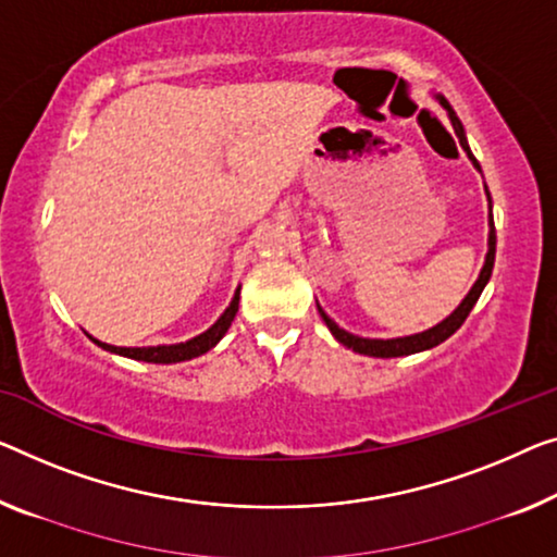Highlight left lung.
<instances>
[{
	"label": "left lung",
	"instance_id": "1",
	"mask_svg": "<svg viewBox=\"0 0 557 557\" xmlns=\"http://www.w3.org/2000/svg\"><path fill=\"white\" fill-rule=\"evenodd\" d=\"M440 104L445 107L447 114H450V122H453V129L455 135H458L460 145L465 152H468V157L472 160V164L480 170V164L475 157H472L470 147H468V139H465V129L462 124L458 120V114L453 112V107L447 104L445 97H440ZM487 189V187H485ZM487 202H491V195H487ZM493 264H495V225H493V205H491V237H487V257H485V264L483 270H480V277L475 285H472V289L468 293V297L460 302L458 310H455L450 318H445L440 325L430 327L425 332H418V335H410V337H395V339H370V337H358V335H350V332H345L343 327H337L335 322H332L325 312H322V307L318 305V312L320 318L325 320V325L330 327L332 335H335L337 343H343L345 347H350V350L360 352V355H370V358H403V355H412V352H422V350H430V347H435L440 343H445L447 337L453 335V332H458L460 325L465 320H468V314L472 307H475L480 293H483L487 280H491L493 275Z\"/></svg>",
	"mask_w": 557,
	"mask_h": 557
}]
</instances>
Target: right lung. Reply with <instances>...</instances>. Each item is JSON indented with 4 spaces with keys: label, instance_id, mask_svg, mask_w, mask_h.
<instances>
[{
    "label": "right lung",
    "instance_id": "obj_1",
    "mask_svg": "<svg viewBox=\"0 0 557 557\" xmlns=\"http://www.w3.org/2000/svg\"><path fill=\"white\" fill-rule=\"evenodd\" d=\"M237 307H239V289L232 297V302L225 312H222V318L214 322V325L202 332V335H197L193 339H187V343H180V345H157V347H114V345H107V343H95L99 347H104V350L110 352H117L124 355V358H132V360H143V362H157V364H170V362H182V360H193L199 358V355H205L207 350H212L214 345L220 343L222 335L230 330L232 320H235L237 314Z\"/></svg>",
    "mask_w": 557,
    "mask_h": 557
}]
</instances>
